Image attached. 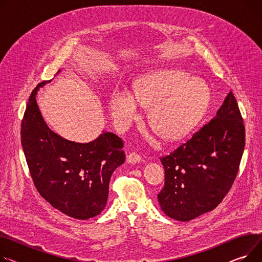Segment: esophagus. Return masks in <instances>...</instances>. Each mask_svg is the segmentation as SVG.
I'll return each instance as SVG.
<instances>
[{
	"label": "esophagus",
	"mask_w": 262,
	"mask_h": 262,
	"mask_svg": "<svg viewBox=\"0 0 262 262\" xmlns=\"http://www.w3.org/2000/svg\"><path fill=\"white\" fill-rule=\"evenodd\" d=\"M127 161H128L129 163H133V164H135V163H140V162L143 161V158H142V157H141L140 155L137 154V152H130V154L127 156Z\"/></svg>",
	"instance_id": "esophagus-1"
}]
</instances>
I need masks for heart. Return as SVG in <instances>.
Listing matches in <instances>:
<instances>
[{
    "mask_svg": "<svg viewBox=\"0 0 262 262\" xmlns=\"http://www.w3.org/2000/svg\"><path fill=\"white\" fill-rule=\"evenodd\" d=\"M210 89L201 79L177 71L156 72L138 80L134 94L116 91L110 112L118 126H127L137 115V104L150 106L149 125L167 141H175L193 129L210 104Z\"/></svg>",
    "mask_w": 262,
    "mask_h": 262,
    "instance_id": "b5f03b06",
    "label": "heart"
}]
</instances>
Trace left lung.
Instances as JSON below:
<instances>
[{"instance_id": "left-lung-1", "label": "left lung", "mask_w": 262, "mask_h": 262, "mask_svg": "<svg viewBox=\"0 0 262 262\" xmlns=\"http://www.w3.org/2000/svg\"><path fill=\"white\" fill-rule=\"evenodd\" d=\"M245 144L243 120L230 92L214 119L160 158L165 182L158 201L165 215L189 221L213 211L237 176Z\"/></svg>"}]
</instances>
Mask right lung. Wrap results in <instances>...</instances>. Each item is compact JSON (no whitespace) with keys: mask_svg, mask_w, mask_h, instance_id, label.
<instances>
[{"mask_svg":"<svg viewBox=\"0 0 262 262\" xmlns=\"http://www.w3.org/2000/svg\"><path fill=\"white\" fill-rule=\"evenodd\" d=\"M34 89L22 120L21 142L30 175L40 195L65 215L86 220L107 203L110 180L125 161L123 142L110 132L94 141L77 143L52 132L37 103Z\"/></svg>","mask_w":262,"mask_h":262,"instance_id":"1","label":"right lung"}]
</instances>
